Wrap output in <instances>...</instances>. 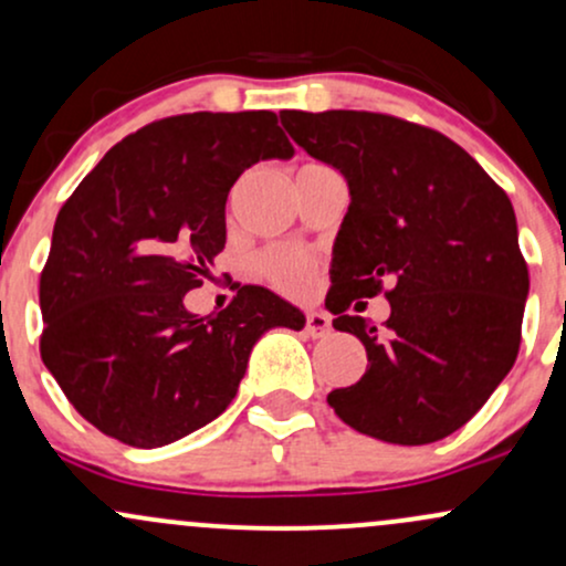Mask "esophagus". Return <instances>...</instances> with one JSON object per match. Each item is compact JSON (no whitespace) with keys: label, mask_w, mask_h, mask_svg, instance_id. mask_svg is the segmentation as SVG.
Masks as SVG:
<instances>
[{"label":"esophagus","mask_w":566,"mask_h":566,"mask_svg":"<svg viewBox=\"0 0 566 566\" xmlns=\"http://www.w3.org/2000/svg\"><path fill=\"white\" fill-rule=\"evenodd\" d=\"M329 329H333V322H329L327 314H322V311H308L305 314V333L311 337L329 335Z\"/></svg>","instance_id":"1"}]
</instances>
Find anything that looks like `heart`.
Masks as SVG:
<instances>
[{"instance_id":"b5f03b06","label":"heart","mask_w":566,"mask_h":566,"mask_svg":"<svg viewBox=\"0 0 566 566\" xmlns=\"http://www.w3.org/2000/svg\"><path fill=\"white\" fill-rule=\"evenodd\" d=\"M305 167L314 165H303L301 170H305ZM252 269L279 292L301 295V292L308 290L311 279L316 274V258L311 252H305L303 247L271 244L258 252L255 261H252Z\"/></svg>"}]
</instances>
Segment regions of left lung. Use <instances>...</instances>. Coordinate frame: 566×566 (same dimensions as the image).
<instances>
[{
	"instance_id": "obj_1",
	"label": "left lung",
	"mask_w": 566,
	"mask_h": 566,
	"mask_svg": "<svg viewBox=\"0 0 566 566\" xmlns=\"http://www.w3.org/2000/svg\"><path fill=\"white\" fill-rule=\"evenodd\" d=\"M311 157L346 175L333 327L367 348L359 382L329 391L337 418L388 444H431L465 426L522 346L530 271L511 199L437 129L375 112H282ZM386 291L384 329L348 315Z\"/></svg>"
}]
</instances>
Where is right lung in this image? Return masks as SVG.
I'll return each mask as SVG.
<instances>
[{"instance_id": "obj_1", "label": "right lung", "mask_w": 566, "mask_h": 566, "mask_svg": "<svg viewBox=\"0 0 566 566\" xmlns=\"http://www.w3.org/2000/svg\"><path fill=\"white\" fill-rule=\"evenodd\" d=\"M292 151L274 112L167 116L116 143L61 207L39 354L97 431L143 450L188 437L231 405L265 329L303 327L255 284L205 319L184 305L226 247L239 175Z\"/></svg>"}]
</instances>
